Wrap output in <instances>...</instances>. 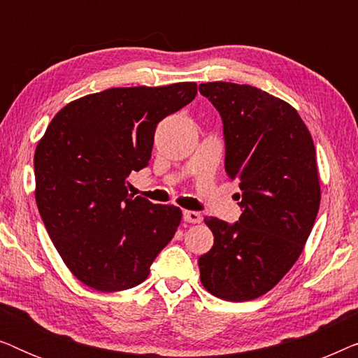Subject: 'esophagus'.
<instances>
[{
    "label": "esophagus",
    "mask_w": 358,
    "mask_h": 358,
    "mask_svg": "<svg viewBox=\"0 0 358 358\" xmlns=\"http://www.w3.org/2000/svg\"><path fill=\"white\" fill-rule=\"evenodd\" d=\"M184 220L187 223H200L202 222V215L199 212H192V210H184Z\"/></svg>",
    "instance_id": "1"
}]
</instances>
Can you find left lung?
<instances>
[{"label": "left lung", "mask_w": 358, "mask_h": 358, "mask_svg": "<svg viewBox=\"0 0 358 358\" xmlns=\"http://www.w3.org/2000/svg\"><path fill=\"white\" fill-rule=\"evenodd\" d=\"M200 94L223 120L229 179L239 180V222H203L213 248L199 257L200 282L213 296L249 301L272 290L305 248L321 202L311 134L295 107L236 83H202Z\"/></svg>", "instance_id": "8db88e82"}]
</instances>
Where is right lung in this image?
Returning <instances> with one entry per match:
<instances>
[{
    "label": "right lung",
    "instance_id": "1",
    "mask_svg": "<svg viewBox=\"0 0 358 358\" xmlns=\"http://www.w3.org/2000/svg\"><path fill=\"white\" fill-rule=\"evenodd\" d=\"M195 96V83L110 87L66 104L38 140V213L65 266L85 285L99 292L136 287L178 231L182 210L134 199L127 178L148 164L158 122Z\"/></svg>",
    "mask_w": 358,
    "mask_h": 358
}]
</instances>
